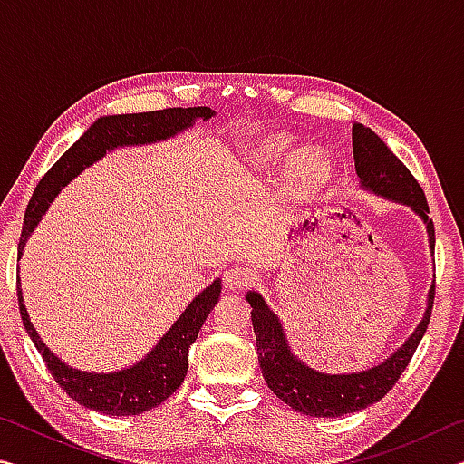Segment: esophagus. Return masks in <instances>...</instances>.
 Instances as JSON below:
<instances>
[{"label":"esophagus","mask_w":464,"mask_h":464,"mask_svg":"<svg viewBox=\"0 0 464 464\" xmlns=\"http://www.w3.org/2000/svg\"><path fill=\"white\" fill-rule=\"evenodd\" d=\"M251 280H254V274L246 268H231L229 272H225V286L229 290H241Z\"/></svg>","instance_id":"esophagus-1"}]
</instances>
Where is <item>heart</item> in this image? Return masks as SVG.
<instances>
[{
    "mask_svg": "<svg viewBox=\"0 0 464 464\" xmlns=\"http://www.w3.org/2000/svg\"><path fill=\"white\" fill-rule=\"evenodd\" d=\"M282 155H290V143L285 139H272L270 143L264 145V153L260 155L262 161L278 160ZM327 176V163L315 153H304L295 160L293 171H290V182L296 190H313L317 188Z\"/></svg>",
    "mask_w": 464,
    "mask_h": 464,
    "instance_id": "obj_1",
    "label": "heart"
}]
</instances>
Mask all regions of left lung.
Instances as JSON below:
<instances>
[{
  "instance_id": "obj_1",
  "label": "left lung",
  "mask_w": 464,
  "mask_h": 464,
  "mask_svg": "<svg viewBox=\"0 0 464 464\" xmlns=\"http://www.w3.org/2000/svg\"><path fill=\"white\" fill-rule=\"evenodd\" d=\"M352 149H354L356 174L360 188L410 207L418 215L428 231L430 254L434 256L436 235L431 223L426 194L411 176L399 157L384 145V140L364 124L354 122L352 127ZM434 282L428 290V303L423 317L407 337L401 348H397L381 364L360 372L327 374L304 364L293 350L282 327L280 317L274 313L257 290H247V303L251 304V324H254L257 360L264 381L270 391L282 399L295 411L313 415V418H337L372 405L387 395L392 384L410 364L413 352L418 350L423 334H426L431 304H434Z\"/></svg>"
}]
</instances>
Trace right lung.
<instances>
[{"mask_svg":"<svg viewBox=\"0 0 464 464\" xmlns=\"http://www.w3.org/2000/svg\"><path fill=\"white\" fill-rule=\"evenodd\" d=\"M215 114L213 108L198 106L168 108L140 114L100 116L38 182L24 215V227H22V237L18 243V260L24 254L28 237L41 223L43 215L49 210L51 202L85 168L93 166L114 149L160 143V140L171 139L178 132L194 127L196 121H208ZM218 296H221V278L213 280V285H208L192 298L190 304L182 311V315L174 321V325L160 337V342L139 362L114 372H85L65 364L46 348V343L41 340L33 321H30L18 274L22 324H24L26 334L36 345V350L41 352L46 368L69 397L83 407L106 415H139L161 405L171 392H176L188 372V350L198 337L200 327L210 315V311L215 309Z\"/></svg>","mask_w":464,"mask_h":464,"instance_id":"obj_1","label":"right lung"}]
</instances>
